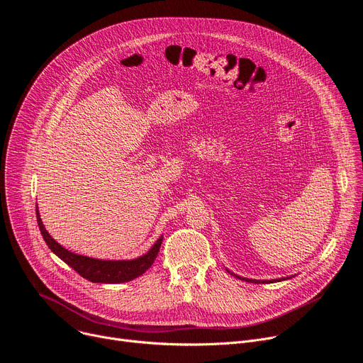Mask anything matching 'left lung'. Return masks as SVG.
<instances>
[{"mask_svg": "<svg viewBox=\"0 0 363 363\" xmlns=\"http://www.w3.org/2000/svg\"><path fill=\"white\" fill-rule=\"evenodd\" d=\"M230 273V272H228ZM230 274H233V273H230ZM235 277H239V276H235ZM239 279H242V280H245V281H255V283H259V280H249V279H243V277H239ZM272 283V280H262V283ZM274 281V280H273ZM279 281V280H277Z\"/></svg>", "mask_w": 363, "mask_h": 363, "instance_id": "1", "label": "left lung"}]
</instances>
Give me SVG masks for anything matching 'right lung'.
Wrapping results in <instances>:
<instances>
[{"label": "right lung", "mask_w": 363, "mask_h": 363, "mask_svg": "<svg viewBox=\"0 0 363 363\" xmlns=\"http://www.w3.org/2000/svg\"><path fill=\"white\" fill-rule=\"evenodd\" d=\"M37 223L40 227V231L43 234V239L47 243L55 254L67 262L71 269H74L82 277L93 281V283H124V281H130L136 279L138 276L144 274L150 267L154 264L157 254H159L162 240L155 242V245L150 249L148 254L144 257H140L138 259L132 261H102V259H94V258H87L83 255H77L74 252H69L68 249L62 247L59 243H56L52 235L45 231L41 218L38 215L37 209Z\"/></svg>", "instance_id": "right-lung-1"}]
</instances>
